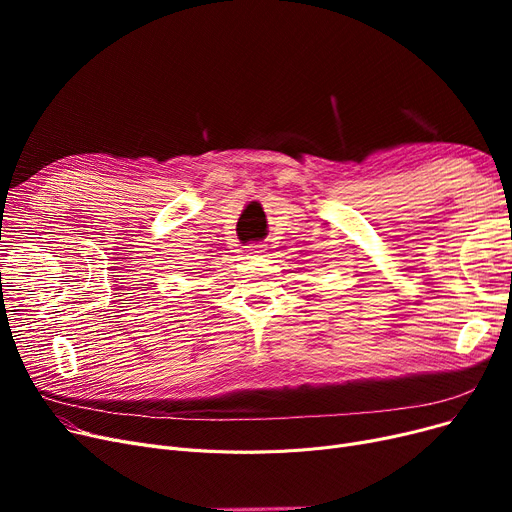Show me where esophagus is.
I'll list each match as a JSON object with an SVG mask.
<instances>
[{"mask_svg": "<svg viewBox=\"0 0 512 512\" xmlns=\"http://www.w3.org/2000/svg\"><path fill=\"white\" fill-rule=\"evenodd\" d=\"M249 253H263V245H249Z\"/></svg>", "mask_w": 512, "mask_h": 512, "instance_id": "obj_1", "label": "esophagus"}]
</instances>
